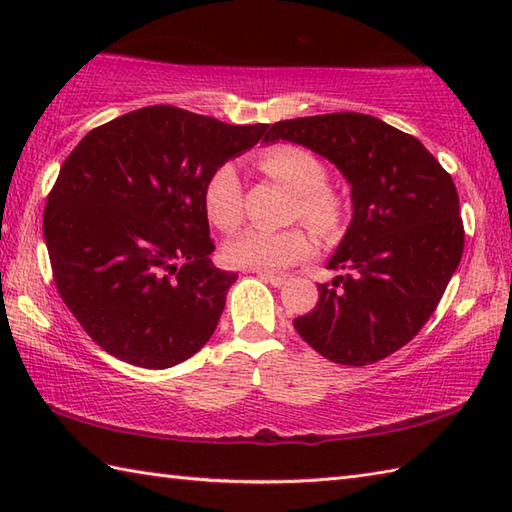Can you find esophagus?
Segmentation results:
<instances>
[{
	"label": "esophagus",
	"instance_id": "1",
	"mask_svg": "<svg viewBox=\"0 0 512 512\" xmlns=\"http://www.w3.org/2000/svg\"><path fill=\"white\" fill-rule=\"evenodd\" d=\"M255 273H257L259 277H262L264 281H268L270 286H275V288H281V286H284L286 281H288L284 275H270V273H264V270H255Z\"/></svg>",
	"mask_w": 512,
	"mask_h": 512
}]
</instances>
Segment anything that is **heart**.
Returning a JSON list of instances; mask_svg holds the SVG:
<instances>
[{
	"label": "heart",
	"instance_id": "obj_1",
	"mask_svg": "<svg viewBox=\"0 0 512 512\" xmlns=\"http://www.w3.org/2000/svg\"><path fill=\"white\" fill-rule=\"evenodd\" d=\"M270 178L284 184L295 193V217L310 231L321 237H330L339 231L343 206L339 195L325 187L328 169L323 162L299 145H275L262 151L257 158ZM204 213L209 220L233 231L242 222V180L233 162L215 167L206 178L202 191ZM312 253L310 237L301 228L284 231H264V228H246L228 239L222 250L224 262L242 270H281L301 262Z\"/></svg>",
	"mask_w": 512,
	"mask_h": 512
}]
</instances>
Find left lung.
<instances>
[{"mask_svg": "<svg viewBox=\"0 0 512 512\" xmlns=\"http://www.w3.org/2000/svg\"><path fill=\"white\" fill-rule=\"evenodd\" d=\"M328 158L352 187V222L330 257L339 270L295 330L332 363L369 365L407 345L429 321L464 250L460 198L418 138L380 118L336 112L270 127Z\"/></svg>", "mask_w": 512, "mask_h": 512, "instance_id": "1", "label": "left lung"}]
</instances>
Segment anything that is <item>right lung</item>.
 I'll use <instances>...</instances> for the list:
<instances>
[{
    "mask_svg": "<svg viewBox=\"0 0 512 512\" xmlns=\"http://www.w3.org/2000/svg\"><path fill=\"white\" fill-rule=\"evenodd\" d=\"M268 132L151 105L92 129L43 211L54 284L105 352L165 369L211 339L237 275L215 268L202 191Z\"/></svg>",
    "mask_w": 512,
    "mask_h": 512,
    "instance_id": "right-lung-1",
    "label": "right lung"
}]
</instances>
